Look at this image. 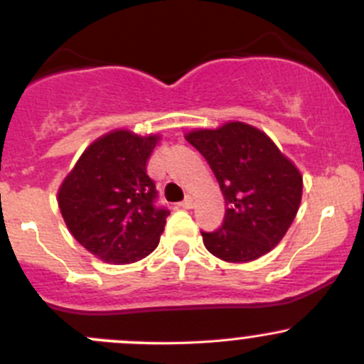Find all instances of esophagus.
<instances>
[{
  "label": "esophagus",
  "mask_w": 364,
  "mask_h": 364,
  "mask_svg": "<svg viewBox=\"0 0 364 364\" xmlns=\"http://www.w3.org/2000/svg\"><path fill=\"white\" fill-rule=\"evenodd\" d=\"M179 205H181L183 209H192L193 208V199H192V197H186L183 203H179Z\"/></svg>",
  "instance_id": "1"
}]
</instances>
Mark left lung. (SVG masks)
<instances>
[{"instance_id":"obj_1","label":"left lung","mask_w":364,"mask_h":364,"mask_svg":"<svg viewBox=\"0 0 364 364\" xmlns=\"http://www.w3.org/2000/svg\"><path fill=\"white\" fill-rule=\"evenodd\" d=\"M186 141L208 160L225 199L222 227L204 247L225 262H250L273 250L294 222L303 176L264 132L241 121L192 130Z\"/></svg>"}]
</instances>
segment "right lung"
<instances>
[{"instance_id":"1","label":"right lung","mask_w":364,"mask_h":364,"mask_svg":"<svg viewBox=\"0 0 364 364\" xmlns=\"http://www.w3.org/2000/svg\"><path fill=\"white\" fill-rule=\"evenodd\" d=\"M160 135L114 130L91 142L58 192L72 236L104 262L132 264L159 247L168 211L156 208L146 164Z\"/></svg>"}]
</instances>
